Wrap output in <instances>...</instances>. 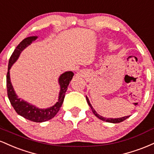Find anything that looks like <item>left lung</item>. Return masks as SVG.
<instances>
[{"mask_svg": "<svg viewBox=\"0 0 154 154\" xmlns=\"http://www.w3.org/2000/svg\"><path fill=\"white\" fill-rule=\"evenodd\" d=\"M86 100H87V102H88V105H89L90 107L91 108L92 111H93V114H95V116H97V117L99 118L100 119L103 120V121L107 122H111V123H119V122H123L124 120L127 119L129 117V116H124V117H122V118H117V119H111V118H109V119H107V118L103 117V116H100L99 114H97L96 111L94 110V109H93V106H92V105L91 104V103H90L89 99H88L87 96H86Z\"/></svg>", "mask_w": 154, "mask_h": 154, "instance_id": "1", "label": "left lung"}]
</instances>
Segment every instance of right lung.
<instances>
[{"label":"right lung","mask_w":154,"mask_h":154,"mask_svg":"<svg viewBox=\"0 0 154 154\" xmlns=\"http://www.w3.org/2000/svg\"><path fill=\"white\" fill-rule=\"evenodd\" d=\"M38 37L32 36L28 37L22 40L20 43L17 45L14 51L11 56L9 61H8V72L6 75V86H7V94H8V99L10 103L14 107V110L17 114L23 116L25 119L30 120L35 122H43L48 121L54 118L55 115L59 111L60 108L62 105L63 99L65 97V93L67 91V88L69 87V82H71L72 77L74 76V73L72 72H66L60 76L59 79V82L61 87V91L59 93V100L55 105L50 108L45 109H38L35 106L31 105L27 102L24 101L23 100H20L16 95L14 91L13 86L10 80L9 70L13 63L17 61L19 58L21 52L24 50L26 46L30 45L32 42L35 41Z\"/></svg>","instance_id":"obj_1"}]
</instances>
